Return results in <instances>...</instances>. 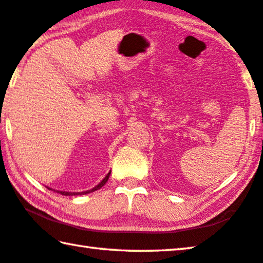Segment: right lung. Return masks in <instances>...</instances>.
Returning a JSON list of instances; mask_svg holds the SVG:
<instances>
[{
  "label": "right lung",
  "mask_w": 263,
  "mask_h": 263,
  "mask_svg": "<svg viewBox=\"0 0 263 263\" xmlns=\"http://www.w3.org/2000/svg\"><path fill=\"white\" fill-rule=\"evenodd\" d=\"M110 174H111V172H109L108 174H106V176L104 177L103 180H102L99 184H97L96 186H94V188L92 189H90V190H87V191H82V193H70V191H59V190H54V191H57V193H59V194H61V195H65V196H75V195H87V194H89V193H92V191H96V190H99V189H101L102 186H103L105 183H106V181L109 180V176H110ZM50 190H52L51 188H48Z\"/></svg>",
  "instance_id": "add662e5"
}]
</instances>
